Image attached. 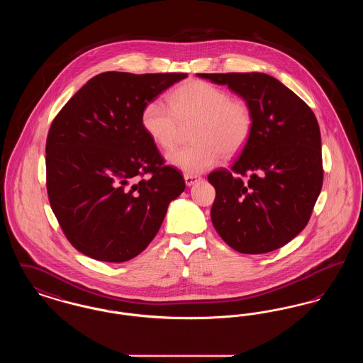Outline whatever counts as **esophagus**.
Wrapping results in <instances>:
<instances>
[{
    "mask_svg": "<svg viewBox=\"0 0 363 363\" xmlns=\"http://www.w3.org/2000/svg\"><path fill=\"white\" fill-rule=\"evenodd\" d=\"M184 178H185V184H186V186H191V185H194L196 182H199V181L201 179V177H200V175H193V174H185V175H184Z\"/></svg>",
    "mask_w": 363,
    "mask_h": 363,
    "instance_id": "34e87169",
    "label": "esophagus"
}]
</instances>
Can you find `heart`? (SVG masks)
Instances as JSON below:
<instances>
[{
  "label": "heart",
  "mask_w": 363,
  "mask_h": 363,
  "mask_svg": "<svg viewBox=\"0 0 363 363\" xmlns=\"http://www.w3.org/2000/svg\"><path fill=\"white\" fill-rule=\"evenodd\" d=\"M144 132L163 150L175 147L184 125L193 123L191 145L167 155L170 164L186 174L215 166L220 155L237 154L250 135L253 117L249 104L203 80H190L169 95V104L151 99L143 106Z\"/></svg>",
  "instance_id": "heart-1"
}]
</instances>
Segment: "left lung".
I'll use <instances>...</instances> for the list:
<instances>
[{
    "mask_svg": "<svg viewBox=\"0 0 363 363\" xmlns=\"http://www.w3.org/2000/svg\"><path fill=\"white\" fill-rule=\"evenodd\" d=\"M249 104L253 123L228 169L208 175L216 190L212 225L245 255L284 246L308 225L323 186L320 126L311 107L277 79L259 72L199 73Z\"/></svg>",
    "mask_w": 363,
    "mask_h": 363,
    "instance_id": "obj_1",
    "label": "left lung"
}]
</instances>
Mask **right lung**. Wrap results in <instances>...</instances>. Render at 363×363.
Returning a JSON list of instances; mask_svg holds the SVG:
<instances>
[{"mask_svg":"<svg viewBox=\"0 0 363 363\" xmlns=\"http://www.w3.org/2000/svg\"><path fill=\"white\" fill-rule=\"evenodd\" d=\"M188 73L104 72L54 118L46 141V186L68 241L106 262L136 257L155 238L184 190L144 132L143 106Z\"/></svg>","mask_w":363,"mask_h":363,"instance_id":"add662e5","label":"right lung"}]
</instances>
